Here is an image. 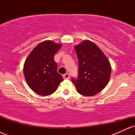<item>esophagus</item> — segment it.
Masks as SVG:
<instances>
[{"label": "esophagus", "instance_id": "obj_1", "mask_svg": "<svg viewBox=\"0 0 135 135\" xmlns=\"http://www.w3.org/2000/svg\"><path fill=\"white\" fill-rule=\"evenodd\" d=\"M63 79H69L70 75H69V74H64V75H63Z\"/></svg>", "mask_w": 135, "mask_h": 135}]
</instances>
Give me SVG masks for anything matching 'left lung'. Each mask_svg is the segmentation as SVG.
<instances>
[{
	"label": "left lung",
	"instance_id": "8db88e82",
	"mask_svg": "<svg viewBox=\"0 0 135 135\" xmlns=\"http://www.w3.org/2000/svg\"><path fill=\"white\" fill-rule=\"evenodd\" d=\"M79 61L77 79L72 82L77 91L84 97H93L106 87L111 75L110 63L103 51L92 41L85 40L75 45Z\"/></svg>",
	"mask_w": 135,
	"mask_h": 135
}]
</instances>
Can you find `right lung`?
<instances>
[{
  "label": "right lung",
  "instance_id": "right-lung-1",
  "mask_svg": "<svg viewBox=\"0 0 135 135\" xmlns=\"http://www.w3.org/2000/svg\"><path fill=\"white\" fill-rule=\"evenodd\" d=\"M61 46L52 41L42 42L25 61L23 73L28 86L38 95L53 93L63 80L57 72V64L54 60V56Z\"/></svg>",
  "mask_w": 135,
  "mask_h": 135
}]
</instances>
